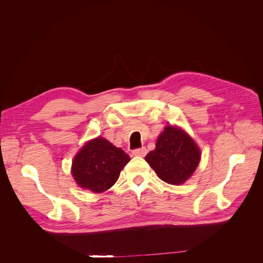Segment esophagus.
Instances as JSON below:
<instances>
[{
	"label": "esophagus",
	"instance_id": "34e87169",
	"mask_svg": "<svg viewBox=\"0 0 263 263\" xmlns=\"http://www.w3.org/2000/svg\"><path fill=\"white\" fill-rule=\"evenodd\" d=\"M134 156H138V157H145L146 154H147V149L145 147L142 148H138V149H135L133 150L132 153Z\"/></svg>",
	"mask_w": 263,
	"mask_h": 263
}]
</instances>
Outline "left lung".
<instances>
[{
  "instance_id": "1",
  "label": "left lung",
  "mask_w": 263,
  "mask_h": 263,
  "mask_svg": "<svg viewBox=\"0 0 263 263\" xmlns=\"http://www.w3.org/2000/svg\"><path fill=\"white\" fill-rule=\"evenodd\" d=\"M201 151L189 135L176 126H165L159 135L156 149L146 156V161L162 181L173 185L184 183L196 170Z\"/></svg>"
}]
</instances>
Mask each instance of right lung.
Returning <instances> with one entry per match:
<instances>
[{
  "label": "right lung",
  "instance_id": "right-lung-1",
  "mask_svg": "<svg viewBox=\"0 0 263 263\" xmlns=\"http://www.w3.org/2000/svg\"><path fill=\"white\" fill-rule=\"evenodd\" d=\"M130 158L103 137L87 141L76 155L71 173L78 185L94 193L112 187Z\"/></svg>",
  "mask_w": 263,
  "mask_h": 263
}]
</instances>
